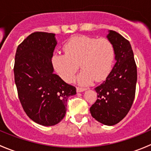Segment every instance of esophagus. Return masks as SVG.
<instances>
[{"label":"esophagus","mask_w":151,"mask_h":151,"mask_svg":"<svg viewBox=\"0 0 151 151\" xmlns=\"http://www.w3.org/2000/svg\"><path fill=\"white\" fill-rule=\"evenodd\" d=\"M85 88H79V87H77V93H81L85 91Z\"/></svg>","instance_id":"obj_1"}]
</instances>
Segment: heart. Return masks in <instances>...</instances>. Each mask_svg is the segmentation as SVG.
<instances>
[{
    "label": "heart",
    "instance_id": "1",
    "mask_svg": "<svg viewBox=\"0 0 151 151\" xmlns=\"http://www.w3.org/2000/svg\"><path fill=\"white\" fill-rule=\"evenodd\" d=\"M65 54H55L52 63L58 75L66 83H71L78 70L79 84L88 85L94 80L102 81L112 70L115 57L113 45L107 39H96L88 36H75L63 46Z\"/></svg>",
    "mask_w": 151,
    "mask_h": 151
}]
</instances>
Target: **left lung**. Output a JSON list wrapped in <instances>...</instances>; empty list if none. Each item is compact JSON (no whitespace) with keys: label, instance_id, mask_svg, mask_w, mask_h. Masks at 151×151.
<instances>
[{"label":"left lung","instance_id":"1","mask_svg":"<svg viewBox=\"0 0 151 151\" xmlns=\"http://www.w3.org/2000/svg\"><path fill=\"white\" fill-rule=\"evenodd\" d=\"M106 38L113 45L116 62L106 80L95 88L98 99L90 112L99 122L113 126L123 119L132 107L137 72L130 42L111 30Z\"/></svg>","mask_w":151,"mask_h":151}]
</instances>
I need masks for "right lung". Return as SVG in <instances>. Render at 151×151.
Here are the masks:
<instances>
[{
  "label": "right lung",
  "mask_w": 151,
  "mask_h": 151,
  "mask_svg": "<svg viewBox=\"0 0 151 151\" xmlns=\"http://www.w3.org/2000/svg\"><path fill=\"white\" fill-rule=\"evenodd\" d=\"M56 45L55 33L35 32L17 47L15 55L14 80L22 108L32 121L45 126L64 118L68 98L76 94L75 87L53 73Z\"/></svg>",
  "instance_id": "add662e5"
}]
</instances>
